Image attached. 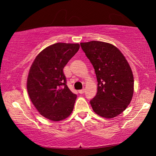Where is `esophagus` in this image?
I'll return each instance as SVG.
<instances>
[{"label": "esophagus", "mask_w": 156, "mask_h": 156, "mask_svg": "<svg viewBox=\"0 0 156 156\" xmlns=\"http://www.w3.org/2000/svg\"><path fill=\"white\" fill-rule=\"evenodd\" d=\"M84 89H80V90L78 91V92L80 94H82L84 93Z\"/></svg>", "instance_id": "34e87169"}]
</instances>
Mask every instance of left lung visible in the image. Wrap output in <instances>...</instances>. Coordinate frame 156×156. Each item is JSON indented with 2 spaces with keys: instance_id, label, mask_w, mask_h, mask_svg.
Listing matches in <instances>:
<instances>
[{
  "instance_id": "obj_1",
  "label": "left lung",
  "mask_w": 156,
  "mask_h": 156,
  "mask_svg": "<svg viewBox=\"0 0 156 156\" xmlns=\"http://www.w3.org/2000/svg\"><path fill=\"white\" fill-rule=\"evenodd\" d=\"M81 47L94 69L97 93L90 101L94 112L112 119L124 111L133 94V76L125 57L107 42H81Z\"/></svg>"
}]
</instances>
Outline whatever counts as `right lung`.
I'll return each instance as SVG.
<instances>
[{"instance_id":"obj_1","label":"right lung","mask_w":156,"mask_h":156,"mask_svg":"<svg viewBox=\"0 0 156 156\" xmlns=\"http://www.w3.org/2000/svg\"><path fill=\"white\" fill-rule=\"evenodd\" d=\"M79 49L78 43H55L40 52L32 64L27 92L36 109L49 120L62 121L73 111L76 95L68 88L63 69Z\"/></svg>"}]
</instances>
